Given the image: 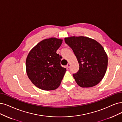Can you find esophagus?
<instances>
[{
  "instance_id": "esophagus-1",
  "label": "esophagus",
  "mask_w": 122,
  "mask_h": 122,
  "mask_svg": "<svg viewBox=\"0 0 122 122\" xmlns=\"http://www.w3.org/2000/svg\"><path fill=\"white\" fill-rule=\"evenodd\" d=\"M70 66H71L70 64V63H68V64H67V66H66L67 68H69Z\"/></svg>"
}]
</instances>
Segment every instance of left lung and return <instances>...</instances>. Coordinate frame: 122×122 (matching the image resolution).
Here are the masks:
<instances>
[{
  "mask_svg": "<svg viewBox=\"0 0 122 122\" xmlns=\"http://www.w3.org/2000/svg\"><path fill=\"white\" fill-rule=\"evenodd\" d=\"M78 60L79 69L73 74L75 81L82 87L95 86L104 77L107 66V56L102 45L85 37L65 38Z\"/></svg>",
  "mask_w": 122,
  "mask_h": 122,
  "instance_id": "1",
  "label": "left lung"
}]
</instances>
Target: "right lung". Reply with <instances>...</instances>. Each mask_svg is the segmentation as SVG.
I'll use <instances>...</instances> for the list:
<instances>
[{
  "label": "right lung",
  "instance_id": "1",
  "mask_svg": "<svg viewBox=\"0 0 122 122\" xmlns=\"http://www.w3.org/2000/svg\"><path fill=\"white\" fill-rule=\"evenodd\" d=\"M62 40L55 38L40 42L30 52L25 66L26 73L35 86L45 91L57 88L66 69L61 66V56L56 53Z\"/></svg>",
  "mask_w": 122,
  "mask_h": 122
}]
</instances>
